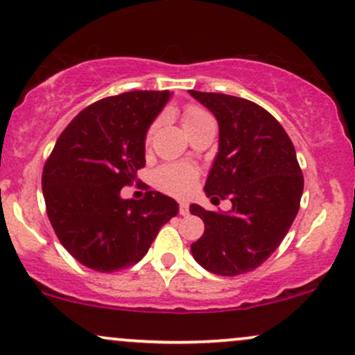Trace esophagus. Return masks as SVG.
<instances>
[{"instance_id": "obj_1", "label": "esophagus", "mask_w": 355, "mask_h": 355, "mask_svg": "<svg viewBox=\"0 0 355 355\" xmlns=\"http://www.w3.org/2000/svg\"><path fill=\"white\" fill-rule=\"evenodd\" d=\"M178 211H180V215L185 217V215H189V205H187L185 202H182L180 207H178Z\"/></svg>"}]
</instances>
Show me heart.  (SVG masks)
Wrapping results in <instances>:
<instances>
[{
    "label": "heart",
    "instance_id": "1",
    "mask_svg": "<svg viewBox=\"0 0 355 355\" xmlns=\"http://www.w3.org/2000/svg\"><path fill=\"white\" fill-rule=\"evenodd\" d=\"M207 116H210L205 110L198 107V105H187L183 108L182 113V121L185 128L200 123L202 120H205ZM155 130V125L150 126L148 133H146V140H150ZM198 172L193 166L185 165V164H168L160 166V168L155 172V185L160 190L166 191V193L172 195H185L191 190V187L195 185Z\"/></svg>",
    "mask_w": 355,
    "mask_h": 355
}]
</instances>
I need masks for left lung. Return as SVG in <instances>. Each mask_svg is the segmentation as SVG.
I'll return each instance as SVG.
<instances>
[{
	"label": "left lung",
	"mask_w": 355,
	"mask_h": 355,
	"mask_svg": "<svg viewBox=\"0 0 355 355\" xmlns=\"http://www.w3.org/2000/svg\"><path fill=\"white\" fill-rule=\"evenodd\" d=\"M218 121V153L205 183L211 200L232 202L229 214L190 205L205 232L190 250L203 268L235 277L255 270L280 245L304 191V175L284 126L254 101L190 89Z\"/></svg>",
	"instance_id": "obj_1"
}]
</instances>
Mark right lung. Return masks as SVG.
I'll use <instances>...</instances> for the list:
<instances>
[{
    "label": "right lung",
    "mask_w": 355,
    "mask_h": 355,
    "mask_svg": "<svg viewBox=\"0 0 355 355\" xmlns=\"http://www.w3.org/2000/svg\"><path fill=\"white\" fill-rule=\"evenodd\" d=\"M170 92H126L80 112L56 140L43 166L46 214L61 245L96 272H115L144 259L158 230L178 214L173 198L146 191L123 200L145 166V137Z\"/></svg>",
    "instance_id": "add662e5"
}]
</instances>
